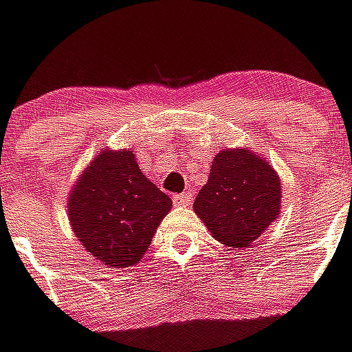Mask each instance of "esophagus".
<instances>
[{"label": "esophagus", "instance_id": "34e87169", "mask_svg": "<svg viewBox=\"0 0 352 352\" xmlns=\"http://www.w3.org/2000/svg\"><path fill=\"white\" fill-rule=\"evenodd\" d=\"M192 201V194L190 192H183V194H176L173 197V203L176 206H188Z\"/></svg>", "mask_w": 352, "mask_h": 352}]
</instances>
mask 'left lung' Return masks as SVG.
<instances>
[{
  "instance_id": "8db88e82",
  "label": "left lung",
  "mask_w": 352,
  "mask_h": 352,
  "mask_svg": "<svg viewBox=\"0 0 352 352\" xmlns=\"http://www.w3.org/2000/svg\"><path fill=\"white\" fill-rule=\"evenodd\" d=\"M280 199V179L270 164L248 149H226L213 158L194 210L220 243L243 248L278 217Z\"/></svg>"
}]
</instances>
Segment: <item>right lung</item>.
I'll return each instance as SVG.
<instances>
[{
    "instance_id": "obj_1",
    "label": "right lung",
    "mask_w": 352,
    "mask_h": 352,
    "mask_svg": "<svg viewBox=\"0 0 352 352\" xmlns=\"http://www.w3.org/2000/svg\"><path fill=\"white\" fill-rule=\"evenodd\" d=\"M173 201L139 169L133 151L104 149L68 201L74 232L111 268L138 264Z\"/></svg>"
}]
</instances>
